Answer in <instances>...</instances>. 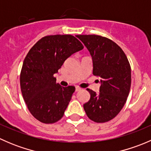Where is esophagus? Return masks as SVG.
Segmentation results:
<instances>
[{"label": "esophagus", "mask_w": 151, "mask_h": 151, "mask_svg": "<svg viewBox=\"0 0 151 151\" xmlns=\"http://www.w3.org/2000/svg\"><path fill=\"white\" fill-rule=\"evenodd\" d=\"M80 90H81V88H80V87L77 86V87H76V88H75V91H76V92H77V91H80Z\"/></svg>", "instance_id": "1"}]
</instances>
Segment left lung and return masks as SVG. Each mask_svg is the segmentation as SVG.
Returning <instances> with one entry per match:
<instances>
[{
  "instance_id": "8db88e82",
  "label": "left lung",
  "mask_w": 151,
  "mask_h": 151,
  "mask_svg": "<svg viewBox=\"0 0 151 151\" xmlns=\"http://www.w3.org/2000/svg\"><path fill=\"white\" fill-rule=\"evenodd\" d=\"M91 53L93 74L101 79L99 94L88 88L90 100L83 105L87 116L96 123L113 119L122 109L132 83L131 66L122 49L99 35H77Z\"/></svg>"
}]
</instances>
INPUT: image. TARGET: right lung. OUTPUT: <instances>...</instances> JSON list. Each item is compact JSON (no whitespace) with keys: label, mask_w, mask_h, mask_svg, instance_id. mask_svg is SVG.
I'll list each match as a JSON object with an SVG mask.
<instances>
[{"label":"right lung","mask_w":151,"mask_h":151,"mask_svg":"<svg viewBox=\"0 0 151 151\" xmlns=\"http://www.w3.org/2000/svg\"><path fill=\"white\" fill-rule=\"evenodd\" d=\"M83 45L71 35H50L39 39L25 56L20 72L22 97L31 115L43 123L62 118L75 87H61L54 74Z\"/></svg>","instance_id":"obj_1"}]
</instances>
